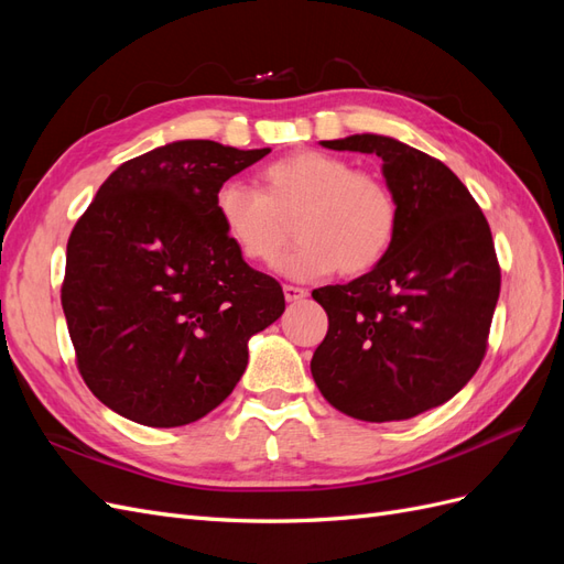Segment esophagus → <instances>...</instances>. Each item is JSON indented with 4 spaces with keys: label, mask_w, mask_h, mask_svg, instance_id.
Masks as SVG:
<instances>
[{
    "label": "esophagus",
    "mask_w": 564,
    "mask_h": 564,
    "mask_svg": "<svg viewBox=\"0 0 564 564\" xmlns=\"http://www.w3.org/2000/svg\"><path fill=\"white\" fill-rule=\"evenodd\" d=\"M305 296H308V292H305V289H301V286H294V284H284V299H286L289 303L303 301Z\"/></svg>",
    "instance_id": "34e87169"
}]
</instances>
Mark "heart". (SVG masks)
<instances>
[{
	"mask_svg": "<svg viewBox=\"0 0 564 564\" xmlns=\"http://www.w3.org/2000/svg\"><path fill=\"white\" fill-rule=\"evenodd\" d=\"M263 191L226 181L216 193V216L232 247L249 263L268 265L286 247L294 220L299 245L280 272L299 282L362 275L395 242L400 207L390 187L344 158L299 150L263 172Z\"/></svg>",
	"mask_w": 564,
	"mask_h": 564,
	"instance_id": "b5f03b06",
	"label": "heart"
}]
</instances>
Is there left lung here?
I'll list each match as a JSON object with an SVG mask.
<instances>
[{
	"label": "left lung",
	"instance_id": "1",
	"mask_svg": "<svg viewBox=\"0 0 564 564\" xmlns=\"http://www.w3.org/2000/svg\"><path fill=\"white\" fill-rule=\"evenodd\" d=\"M322 145L383 160L400 226L367 275L313 292L329 315L313 379L352 419H412L452 400L482 365L501 289L491 230L468 187L425 152L377 133Z\"/></svg>",
	"mask_w": 564,
	"mask_h": 564
}]
</instances>
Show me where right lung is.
I'll use <instances>...</instances> for the list:
<instances>
[{
  "label": "right lung",
  "mask_w": 564,
  "mask_h": 564,
  "mask_svg": "<svg viewBox=\"0 0 564 564\" xmlns=\"http://www.w3.org/2000/svg\"><path fill=\"white\" fill-rule=\"evenodd\" d=\"M270 148L176 141L124 162L67 240L61 303L77 369L112 412L152 429L207 416L284 313L216 216V193Z\"/></svg>",
  "instance_id": "1"
}]
</instances>
